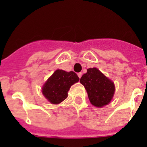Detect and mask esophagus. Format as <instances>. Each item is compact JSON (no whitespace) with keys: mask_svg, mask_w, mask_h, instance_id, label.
Masks as SVG:
<instances>
[{"mask_svg":"<svg viewBox=\"0 0 147 147\" xmlns=\"http://www.w3.org/2000/svg\"><path fill=\"white\" fill-rule=\"evenodd\" d=\"M82 72H79V73H78V78H81V77H82Z\"/></svg>","mask_w":147,"mask_h":147,"instance_id":"esophagus-1","label":"esophagus"}]
</instances>
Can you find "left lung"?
<instances>
[{
	"label": "left lung",
	"mask_w": 147,
	"mask_h": 147,
	"mask_svg": "<svg viewBox=\"0 0 147 147\" xmlns=\"http://www.w3.org/2000/svg\"><path fill=\"white\" fill-rule=\"evenodd\" d=\"M80 82L87 91L90 102L95 107H104L113 98L115 92L114 82L97 68L88 69L87 72L82 76Z\"/></svg>",
	"instance_id": "obj_1"
}]
</instances>
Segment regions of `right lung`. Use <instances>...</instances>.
Instances as JSON below:
<instances>
[{
	"mask_svg": "<svg viewBox=\"0 0 147 147\" xmlns=\"http://www.w3.org/2000/svg\"><path fill=\"white\" fill-rule=\"evenodd\" d=\"M79 78L74 71L57 69L48 78L42 88V93L51 104L58 105L66 99L68 92Z\"/></svg>",
	"mask_w": 147,
	"mask_h": 147,
	"instance_id": "obj_1",
	"label": "right lung"
}]
</instances>
